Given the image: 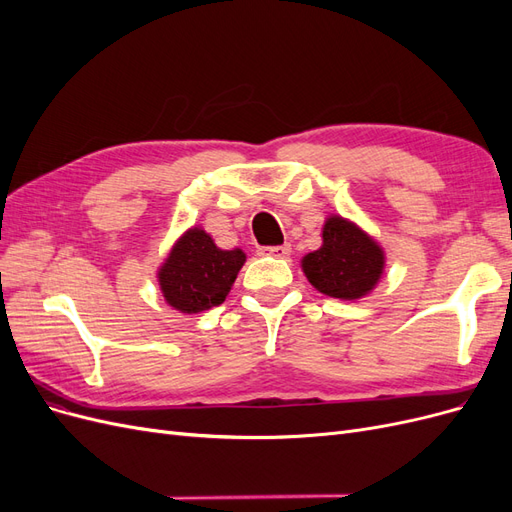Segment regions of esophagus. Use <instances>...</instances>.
<instances>
[{
    "mask_svg": "<svg viewBox=\"0 0 512 512\" xmlns=\"http://www.w3.org/2000/svg\"><path fill=\"white\" fill-rule=\"evenodd\" d=\"M262 256H275V258H288L290 256V245H271V247H260Z\"/></svg>",
    "mask_w": 512,
    "mask_h": 512,
    "instance_id": "1",
    "label": "esophagus"
}]
</instances>
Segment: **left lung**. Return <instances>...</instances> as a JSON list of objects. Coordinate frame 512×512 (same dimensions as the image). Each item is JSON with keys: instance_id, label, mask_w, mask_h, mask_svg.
Masks as SVG:
<instances>
[{"instance_id": "8db88e82", "label": "left lung", "mask_w": 512, "mask_h": 512, "mask_svg": "<svg viewBox=\"0 0 512 512\" xmlns=\"http://www.w3.org/2000/svg\"><path fill=\"white\" fill-rule=\"evenodd\" d=\"M386 267L382 245L342 215L322 224V245L301 258V269L318 292L333 299H363L378 286Z\"/></svg>"}]
</instances>
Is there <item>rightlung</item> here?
<instances>
[{"label":"right lung","instance_id":"1","mask_svg":"<svg viewBox=\"0 0 512 512\" xmlns=\"http://www.w3.org/2000/svg\"><path fill=\"white\" fill-rule=\"evenodd\" d=\"M245 252L222 250L200 226H192L170 247L158 269L164 301L181 314H200L226 301Z\"/></svg>","mask_w":512,"mask_h":512}]
</instances>
